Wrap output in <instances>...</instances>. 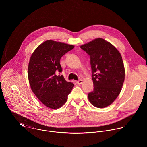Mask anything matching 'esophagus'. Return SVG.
Segmentation results:
<instances>
[{
	"label": "esophagus",
	"instance_id": "34e87169",
	"mask_svg": "<svg viewBox=\"0 0 147 147\" xmlns=\"http://www.w3.org/2000/svg\"><path fill=\"white\" fill-rule=\"evenodd\" d=\"M82 82V80H78V81H76V83L78 85H80V84H81Z\"/></svg>",
	"mask_w": 147,
	"mask_h": 147
}]
</instances>
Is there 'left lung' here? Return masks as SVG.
<instances>
[{
  "label": "left lung",
  "mask_w": 147,
  "mask_h": 147,
  "mask_svg": "<svg viewBox=\"0 0 147 147\" xmlns=\"http://www.w3.org/2000/svg\"><path fill=\"white\" fill-rule=\"evenodd\" d=\"M80 48L90 56L94 90L88 99L98 108L107 107L117 98L123 86L125 70L121 56L111 43L97 38Z\"/></svg>",
  "instance_id": "left-lung-1"
}]
</instances>
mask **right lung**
<instances>
[{
	"label": "right lung",
	"instance_id": "1",
	"mask_svg": "<svg viewBox=\"0 0 147 147\" xmlns=\"http://www.w3.org/2000/svg\"><path fill=\"white\" fill-rule=\"evenodd\" d=\"M74 46L52 40L39 45L32 54L28 67L31 88L47 107L57 109L66 103L74 84L67 81L60 64L61 57Z\"/></svg>",
	"mask_w": 147,
	"mask_h": 147
}]
</instances>
